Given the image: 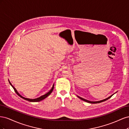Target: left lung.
Here are the masks:
<instances>
[{"mask_svg":"<svg viewBox=\"0 0 129 129\" xmlns=\"http://www.w3.org/2000/svg\"><path fill=\"white\" fill-rule=\"evenodd\" d=\"M113 95H114V94H113ZM113 95H111L110 96H109V97H108V98H107V99H104V100H101V101H90L87 100H85V99H83V98H82V97H80V96H77L78 97H79V99H80L81 100H82V101H85V102H88V103H91V104H96V103H99L103 102H104V101H105L108 100V99H110V97H112V96Z\"/></svg>","mask_w":129,"mask_h":129,"instance_id":"1","label":"left lung"}]
</instances>
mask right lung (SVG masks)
Here are the masks:
<instances>
[{"instance_id":"1","label":"right lung","mask_w":129,"mask_h":129,"mask_svg":"<svg viewBox=\"0 0 129 129\" xmlns=\"http://www.w3.org/2000/svg\"><path fill=\"white\" fill-rule=\"evenodd\" d=\"M9 83H10V85H11V86L12 87V88H13L14 91L15 92V93H16L19 96H20V97H21V98L23 99L24 100H26V101H29V102H39V101H42V100H44L45 99H46V98L50 94V93H52V92L53 91V89H54V84L53 85V87H52V89H50V90H49L47 93H46V94H45V95H42V96H40V97H38V98H37V99H28V98H25V97L22 96L20 94V93H19L18 92V91L16 89H15V88L13 86L12 84L11 83V82H10L9 80Z\"/></svg>"}]
</instances>
